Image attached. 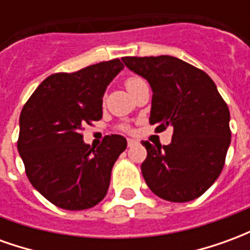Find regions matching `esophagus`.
I'll return each mask as SVG.
<instances>
[{
	"label": "esophagus",
	"mask_w": 250,
	"mask_h": 250,
	"mask_svg": "<svg viewBox=\"0 0 250 250\" xmlns=\"http://www.w3.org/2000/svg\"><path fill=\"white\" fill-rule=\"evenodd\" d=\"M127 145H128V147L135 146V145H138V141H135V139H127Z\"/></svg>",
	"instance_id": "esophagus-1"
}]
</instances>
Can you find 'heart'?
<instances>
[{
  "label": "heart",
  "instance_id": "heart-1",
  "mask_svg": "<svg viewBox=\"0 0 250 250\" xmlns=\"http://www.w3.org/2000/svg\"><path fill=\"white\" fill-rule=\"evenodd\" d=\"M142 83H145V82H143V79H141L139 76H130L125 79V88H127V91H128V92H131L134 88L138 87V85H139V84H142ZM125 130H127V127H125Z\"/></svg>",
  "mask_w": 250,
  "mask_h": 250
}]
</instances>
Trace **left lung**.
<instances>
[{"label":"left lung","instance_id":"left-lung-1","mask_svg":"<svg viewBox=\"0 0 250 250\" xmlns=\"http://www.w3.org/2000/svg\"><path fill=\"white\" fill-rule=\"evenodd\" d=\"M152 89L150 125L173 128L167 146L143 142L142 174L158 197L188 202L214 184L230 145L229 108L208 73L173 56L123 57Z\"/></svg>","mask_w":250,"mask_h":250}]
</instances>
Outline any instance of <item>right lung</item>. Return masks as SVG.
Here are the masks:
<instances>
[{
    "label": "right lung",
    "instance_id": "right-lung-1",
    "mask_svg": "<svg viewBox=\"0 0 250 250\" xmlns=\"http://www.w3.org/2000/svg\"><path fill=\"white\" fill-rule=\"evenodd\" d=\"M125 68L119 59L46 77L20 115L17 142L25 173L49 202L84 210L105 197L114 163L127 147L107 135L95 148L83 141L85 125L102 119L107 85Z\"/></svg>",
    "mask_w": 250,
    "mask_h": 250
}]
</instances>
